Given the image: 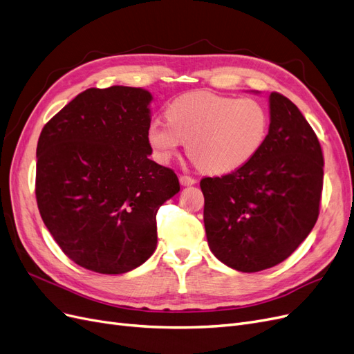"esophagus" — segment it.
<instances>
[{
    "mask_svg": "<svg viewBox=\"0 0 354 354\" xmlns=\"http://www.w3.org/2000/svg\"><path fill=\"white\" fill-rule=\"evenodd\" d=\"M179 182H180V185L188 187V185H194V184H196L197 179H194V178L188 176V175H180V176H179Z\"/></svg>",
    "mask_w": 354,
    "mask_h": 354,
    "instance_id": "esophagus-1",
    "label": "esophagus"
}]
</instances>
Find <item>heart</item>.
<instances>
[{
  "label": "heart",
  "mask_w": 354,
  "mask_h": 354,
  "mask_svg": "<svg viewBox=\"0 0 354 354\" xmlns=\"http://www.w3.org/2000/svg\"><path fill=\"white\" fill-rule=\"evenodd\" d=\"M167 122L148 124L147 140L158 162L167 163L185 141L191 160L209 174H230L248 163L263 145L269 118L253 98L194 91L169 102Z\"/></svg>",
  "instance_id": "b5f03b06"
}]
</instances>
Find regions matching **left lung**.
Returning a JSON list of instances; mask_svg holds the SVG:
<instances>
[{
    "label": "left lung",
    "instance_id": "8db88e82",
    "mask_svg": "<svg viewBox=\"0 0 354 354\" xmlns=\"http://www.w3.org/2000/svg\"><path fill=\"white\" fill-rule=\"evenodd\" d=\"M269 104V133L252 160L200 180L209 247L239 272L269 269L290 257L319 216L321 144L291 100L272 93Z\"/></svg>",
    "mask_w": 354,
    "mask_h": 354
}]
</instances>
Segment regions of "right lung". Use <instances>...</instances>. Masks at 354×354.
<instances>
[{"mask_svg":"<svg viewBox=\"0 0 354 354\" xmlns=\"http://www.w3.org/2000/svg\"><path fill=\"white\" fill-rule=\"evenodd\" d=\"M151 98L141 88H89L41 131V218L88 270L119 275L142 265L157 245V210L179 191L174 170L148 158Z\"/></svg>","mask_w":354,"mask_h":354,"instance_id":"add662e5","label":"right lung"}]
</instances>
